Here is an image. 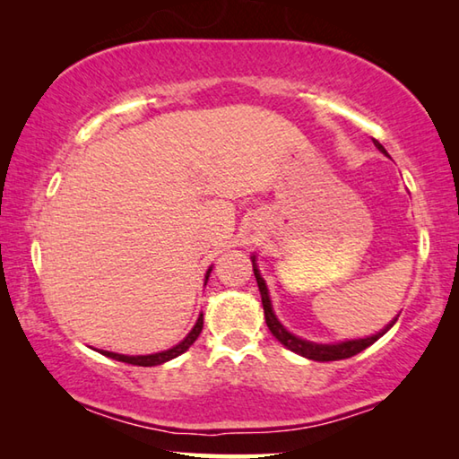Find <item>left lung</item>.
Here are the masks:
<instances>
[{"label":"left lung","instance_id":"1","mask_svg":"<svg viewBox=\"0 0 459 459\" xmlns=\"http://www.w3.org/2000/svg\"><path fill=\"white\" fill-rule=\"evenodd\" d=\"M372 142L378 147L380 152L385 155L386 150L383 145H380L375 137H372ZM253 271H255V277H257V285H259V291H261V301H263V312H265V322H267V328L271 330V333L281 342L285 348H290L291 352L299 354V356H306L309 360H317V362H330V360H344V359H351V356L362 352L364 348H368L370 344H375V342L386 333L388 330L393 328L394 322H397V317L391 324H386L383 330L375 336L370 338H360V340H348V342H340V344H316V342H307V340H301L298 336H293V333L287 332L279 320L273 314V307H271V299H269V291H267V285L263 281V277L259 275V269L255 265V259H253Z\"/></svg>","mask_w":459,"mask_h":459}]
</instances>
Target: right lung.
I'll use <instances>...</instances> for the list:
<instances>
[{"instance_id": "right-lung-1", "label": "right lung", "mask_w": 459, "mask_h": 459, "mask_svg": "<svg viewBox=\"0 0 459 459\" xmlns=\"http://www.w3.org/2000/svg\"><path fill=\"white\" fill-rule=\"evenodd\" d=\"M211 271H212V269H208V273H211ZM208 273H206V279H208ZM202 324H204V320H202V314H200L196 325H194L192 332H190L188 336H186V338L180 342V344L174 346V348H169V351L158 352V354H147V356H126V354L107 352V351H99V352H100V354H105V356H108V359H113V360L134 364V367H158V364H164V362L172 360V359H176V356H180V354H184L186 351H188V348H190V346L194 344V342H196V338L200 336V332H202Z\"/></svg>"}]
</instances>
